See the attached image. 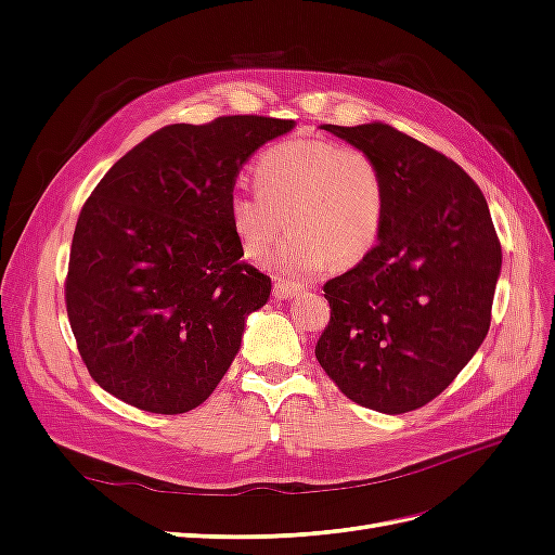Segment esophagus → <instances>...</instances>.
<instances>
[{
    "label": "esophagus",
    "mask_w": 555,
    "mask_h": 555,
    "mask_svg": "<svg viewBox=\"0 0 555 555\" xmlns=\"http://www.w3.org/2000/svg\"><path fill=\"white\" fill-rule=\"evenodd\" d=\"M304 292H306L304 284H292V282H284V280H275V284H273V294H275V298H280V300L294 298V296L304 294Z\"/></svg>",
    "instance_id": "obj_1"
}]
</instances>
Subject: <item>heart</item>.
I'll list each match as a JSON object with an SVG mask.
<instances>
[{
  "label": "heart",
  "mask_w": 555,
  "mask_h": 555,
  "mask_svg": "<svg viewBox=\"0 0 555 555\" xmlns=\"http://www.w3.org/2000/svg\"><path fill=\"white\" fill-rule=\"evenodd\" d=\"M255 192L229 196V222L247 259H261L284 224L287 236L268 259L292 282L322 275L331 261L354 266L377 245L389 188L377 159L326 139H292L255 162Z\"/></svg>",
  "instance_id": "obj_1"
}]
</instances>
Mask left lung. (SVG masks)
I'll use <instances>...</instances> for the list:
<instances>
[{
	"instance_id": "8db88e82",
	"label": "left lung",
	"mask_w": 555,
	"mask_h": 555,
	"mask_svg": "<svg viewBox=\"0 0 555 555\" xmlns=\"http://www.w3.org/2000/svg\"><path fill=\"white\" fill-rule=\"evenodd\" d=\"M382 166L389 206L379 243L324 284L331 322L314 357L363 408H424L475 357L502 268L481 190L456 162L389 125H324Z\"/></svg>"
}]
</instances>
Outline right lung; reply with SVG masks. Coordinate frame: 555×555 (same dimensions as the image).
<instances>
[{"instance_id":"1","label":"right lung","mask_w":555,"mask_h":555,"mask_svg":"<svg viewBox=\"0 0 555 555\" xmlns=\"http://www.w3.org/2000/svg\"><path fill=\"white\" fill-rule=\"evenodd\" d=\"M294 120L169 125L117 159L80 210L66 314L104 391L155 414L198 408L236 359L271 278L229 222L241 166Z\"/></svg>"}]
</instances>
